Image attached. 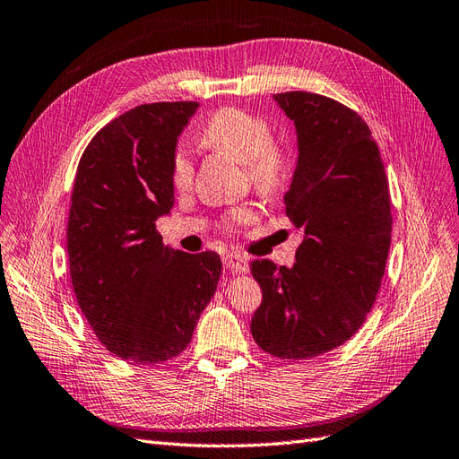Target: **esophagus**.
Segmentation results:
<instances>
[{"label":"esophagus","mask_w":459,"mask_h":459,"mask_svg":"<svg viewBox=\"0 0 459 459\" xmlns=\"http://www.w3.org/2000/svg\"><path fill=\"white\" fill-rule=\"evenodd\" d=\"M222 261H225L227 269L232 271V273H247V271H250V264H247V259L238 255V254H229V255H225V259H222Z\"/></svg>","instance_id":"obj_1"}]
</instances>
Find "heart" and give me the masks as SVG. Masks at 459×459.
<instances>
[{"label":"heart","mask_w":459,"mask_h":459,"mask_svg":"<svg viewBox=\"0 0 459 459\" xmlns=\"http://www.w3.org/2000/svg\"><path fill=\"white\" fill-rule=\"evenodd\" d=\"M265 119L238 108L215 111L204 125L200 138L205 146L230 155L246 165L252 185L264 194L277 190L290 169V155L282 143L274 142ZM194 167L188 153L178 148L171 163V182L177 190L192 185ZM255 219V207L244 204L234 207L227 217L229 225H247Z\"/></svg>","instance_id":"heart-1"}]
</instances>
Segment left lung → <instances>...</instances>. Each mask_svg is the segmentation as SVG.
<instances>
[{
    "mask_svg": "<svg viewBox=\"0 0 459 459\" xmlns=\"http://www.w3.org/2000/svg\"><path fill=\"white\" fill-rule=\"evenodd\" d=\"M273 98L296 126L298 163L284 204L304 240L292 267L252 261L264 299L250 326L271 356L307 359L342 346L375 304L390 250V190L356 111L309 91Z\"/></svg>",
    "mask_w": 459,
    "mask_h": 459,
    "instance_id": "obj_1",
    "label": "left lung"
}]
</instances>
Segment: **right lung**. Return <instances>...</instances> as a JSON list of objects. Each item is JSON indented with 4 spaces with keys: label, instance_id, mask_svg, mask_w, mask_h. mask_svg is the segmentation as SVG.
Listing matches in <instances>:
<instances>
[{
    "label": "right lung",
    "instance_id": "obj_1",
    "mask_svg": "<svg viewBox=\"0 0 459 459\" xmlns=\"http://www.w3.org/2000/svg\"><path fill=\"white\" fill-rule=\"evenodd\" d=\"M198 108L130 109L91 138L76 169L67 225L74 296L100 342L128 361L177 358L217 290L219 254L173 250L155 229L173 207L177 140Z\"/></svg>",
    "mask_w": 459,
    "mask_h": 459
}]
</instances>
